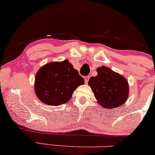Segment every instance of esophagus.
<instances>
[{
	"mask_svg": "<svg viewBox=\"0 0 155 155\" xmlns=\"http://www.w3.org/2000/svg\"><path fill=\"white\" fill-rule=\"evenodd\" d=\"M89 79H90V76H86V77L85 78V83L87 84V83H88Z\"/></svg>",
	"mask_w": 155,
	"mask_h": 155,
	"instance_id": "1",
	"label": "esophagus"
}]
</instances>
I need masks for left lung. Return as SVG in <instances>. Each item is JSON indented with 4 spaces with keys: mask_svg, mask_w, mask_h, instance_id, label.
I'll return each mask as SVG.
<instances>
[{
    "mask_svg": "<svg viewBox=\"0 0 155 155\" xmlns=\"http://www.w3.org/2000/svg\"><path fill=\"white\" fill-rule=\"evenodd\" d=\"M97 72L96 77L89 79L88 85L98 104L106 109L122 106L129 95L127 80L106 66L97 68Z\"/></svg>",
    "mask_w": 155,
    "mask_h": 155,
    "instance_id": "1",
    "label": "left lung"
}]
</instances>
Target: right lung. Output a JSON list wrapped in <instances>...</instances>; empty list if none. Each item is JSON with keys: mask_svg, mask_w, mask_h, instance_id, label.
<instances>
[{"mask_svg": "<svg viewBox=\"0 0 155 155\" xmlns=\"http://www.w3.org/2000/svg\"><path fill=\"white\" fill-rule=\"evenodd\" d=\"M85 81L68 60L47 63L38 70L34 91L38 99L49 106L68 103L74 91Z\"/></svg>", "mask_w": 155, "mask_h": 155, "instance_id": "1", "label": "right lung"}]
</instances>
